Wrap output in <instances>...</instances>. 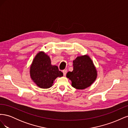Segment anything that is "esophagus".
I'll list each match as a JSON object with an SVG mask.
<instances>
[{
    "instance_id": "34e87169",
    "label": "esophagus",
    "mask_w": 128,
    "mask_h": 128,
    "mask_svg": "<svg viewBox=\"0 0 128 128\" xmlns=\"http://www.w3.org/2000/svg\"><path fill=\"white\" fill-rule=\"evenodd\" d=\"M67 69H65V70H64L62 71V72H63V74H64V76H65V75H66V73H67Z\"/></svg>"
}]
</instances>
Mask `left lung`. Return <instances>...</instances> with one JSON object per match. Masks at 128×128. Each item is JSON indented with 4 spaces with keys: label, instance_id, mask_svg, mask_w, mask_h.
I'll list each match as a JSON object with an SVG mask.
<instances>
[{
    "label": "left lung",
    "instance_id": "8db88e82",
    "mask_svg": "<svg viewBox=\"0 0 128 128\" xmlns=\"http://www.w3.org/2000/svg\"><path fill=\"white\" fill-rule=\"evenodd\" d=\"M97 75V70L92 59L86 54L77 56L73 61V70L68 72L66 77L72 81L73 88L83 90L94 83Z\"/></svg>",
    "mask_w": 128,
    "mask_h": 128
}]
</instances>
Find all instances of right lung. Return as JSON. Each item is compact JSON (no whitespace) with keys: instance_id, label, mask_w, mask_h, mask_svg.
<instances>
[{"instance_id":"1","label":"right lung","mask_w":128,"mask_h":128,"mask_svg":"<svg viewBox=\"0 0 128 128\" xmlns=\"http://www.w3.org/2000/svg\"><path fill=\"white\" fill-rule=\"evenodd\" d=\"M29 73L33 82L42 88H51L57 77L63 76L56 66L51 64L50 56L44 51L39 52L34 58Z\"/></svg>"}]
</instances>
